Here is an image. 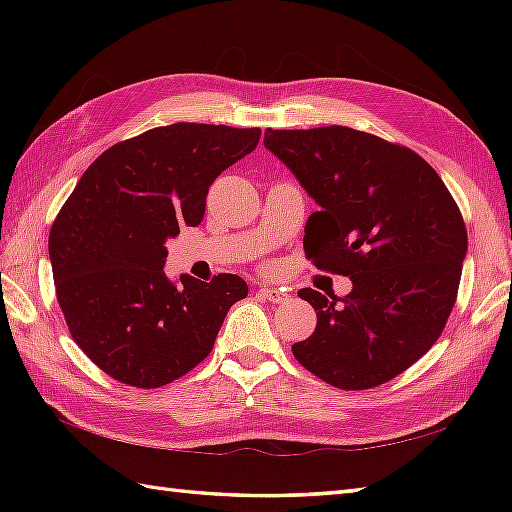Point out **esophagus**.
Segmentation results:
<instances>
[{
    "mask_svg": "<svg viewBox=\"0 0 512 512\" xmlns=\"http://www.w3.org/2000/svg\"><path fill=\"white\" fill-rule=\"evenodd\" d=\"M259 292V297H264V299H268V301H273V303H281V301H286V292L284 290H277V288H268V286H262L257 290Z\"/></svg>",
    "mask_w": 512,
    "mask_h": 512,
    "instance_id": "obj_1",
    "label": "esophagus"
}]
</instances>
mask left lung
Instances as JSON below:
<instances>
[{"label":"left lung","mask_w":512,"mask_h":512,"mask_svg":"<svg viewBox=\"0 0 512 512\" xmlns=\"http://www.w3.org/2000/svg\"><path fill=\"white\" fill-rule=\"evenodd\" d=\"M264 145L319 204L303 235L306 257L354 286L343 299L299 290L317 328L292 354L332 387L387 383L431 350L458 299V204L416 151L352 127L266 129Z\"/></svg>","instance_id":"left-lung-1"}]
</instances>
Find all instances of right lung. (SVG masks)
Returning a JSON list of instances; mask_svg holds the SVG:
<instances>
[{
	"label": "right lung",
	"instance_id": "obj_1",
	"mask_svg": "<svg viewBox=\"0 0 512 512\" xmlns=\"http://www.w3.org/2000/svg\"><path fill=\"white\" fill-rule=\"evenodd\" d=\"M262 129L173 123L123 140L76 182L50 228L54 290L74 343L118 383L156 389L211 354L242 277L165 275V242L198 226L213 180Z\"/></svg>",
	"mask_w": 512,
	"mask_h": 512
}]
</instances>
